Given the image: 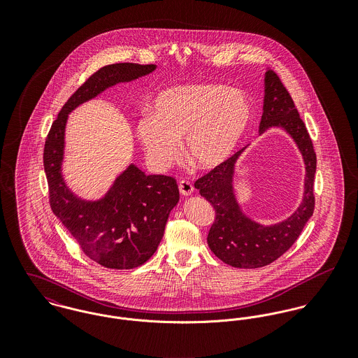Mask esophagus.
Segmentation results:
<instances>
[{
    "label": "esophagus",
    "instance_id": "obj_1",
    "mask_svg": "<svg viewBox=\"0 0 358 358\" xmlns=\"http://www.w3.org/2000/svg\"><path fill=\"white\" fill-rule=\"evenodd\" d=\"M179 192L182 196L187 197V196H192L193 192H194V187L193 185L189 182V180H180L179 182Z\"/></svg>",
    "mask_w": 358,
    "mask_h": 358
}]
</instances>
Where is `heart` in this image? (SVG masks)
I'll use <instances>...</instances> for the list:
<instances>
[{"label":"heart","instance_id":"heart-1","mask_svg":"<svg viewBox=\"0 0 358 358\" xmlns=\"http://www.w3.org/2000/svg\"><path fill=\"white\" fill-rule=\"evenodd\" d=\"M252 120V103L240 88L220 84H186L159 92L153 111L135 124L148 161L164 171L183 152L199 168L223 164L238 148Z\"/></svg>","mask_w":358,"mask_h":358}]
</instances>
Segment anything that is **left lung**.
I'll return each instance as SVG.
<instances>
[{
    "label": "left lung",
    "instance_id": "1",
    "mask_svg": "<svg viewBox=\"0 0 358 358\" xmlns=\"http://www.w3.org/2000/svg\"><path fill=\"white\" fill-rule=\"evenodd\" d=\"M271 128H280L292 138L305 164L302 201L288 217L273 224H262L244 212L236 194L234 178L237 162L248 146L194 183L200 194L215 208V222L206 238L208 247L233 267L256 268L278 259L298 240L314 210L313 183L317 158L313 143L291 95L278 76L267 69L259 134Z\"/></svg>",
    "mask_w": 358,
    "mask_h": 358
}]
</instances>
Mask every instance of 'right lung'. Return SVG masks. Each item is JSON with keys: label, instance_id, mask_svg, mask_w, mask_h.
I'll list each match as a JSON object with an SVG mask.
<instances>
[{"label": "right lung", "instance_id": "obj_1", "mask_svg": "<svg viewBox=\"0 0 358 358\" xmlns=\"http://www.w3.org/2000/svg\"><path fill=\"white\" fill-rule=\"evenodd\" d=\"M155 69V64L114 63L98 70L62 107L45 142L44 169L52 210L84 254L107 268H134L153 256L169 213L179 203V189L173 178L146 175L131 162L102 197L87 200L76 194L63 175L66 125L78 106Z\"/></svg>", "mask_w": 358, "mask_h": 358}]
</instances>
